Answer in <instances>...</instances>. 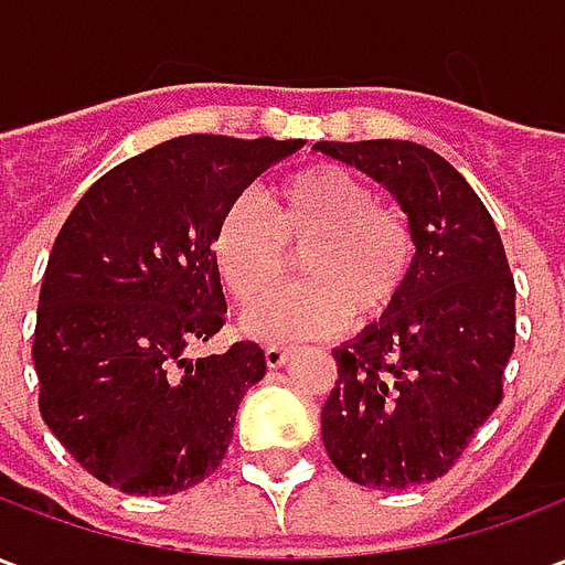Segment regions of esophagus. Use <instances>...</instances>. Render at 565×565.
I'll list each match as a JSON object with an SVG mask.
<instances>
[{"label":"esophagus","mask_w":565,"mask_h":565,"mask_svg":"<svg viewBox=\"0 0 565 565\" xmlns=\"http://www.w3.org/2000/svg\"><path fill=\"white\" fill-rule=\"evenodd\" d=\"M294 356V351H287V348H278V344H269L266 348V366L269 369H281L287 360Z\"/></svg>","instance_id":"esophagus-1"}]
</instances>
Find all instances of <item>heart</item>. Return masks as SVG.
<instances>
[{"instance_id":"b5f03b06","label":"heart","mask_w":565,"mask_h":565,"mask_svg":"<svg viewBox=\"0 0 565 565\" xmlns=\"http://www.w3.org/2000/svg\"><path fill=\"white\" fill-rule=\"evenodd\" d=\"M300 254L303 284L270 300ZM415 233L403 211L375 199L351 169L318 162L271 186L269 211L233 199L214 223L211 257L247 311L242 330L263 342H294L387 318L415 269Z\"/></svg>"}]
</instances>
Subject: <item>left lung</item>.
Masks as SVG:
<instances>
[{"label": "left lung", "instance_id": "obj_1", "mask_svg": "<svg viewBox=\"0 0 565 565\" xmlns=\"http://www.w3.org/2000/svg\"><path fill=\"white\" fill-rule=\"evenodd\" d=\"M393 193L415 233V269L387 318L332 356L320 415L335 469L372 490L441 478L502 403L514 351V278L497 223L454 166L415 141H318Z\"/></svg>", "mask_w": 565, "mask_h": 565}]
</instances>
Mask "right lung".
Instances as JSON below:
<instances>
[{"instance_id":"right-lung-1","label":"right lung","mask_w":565,"mask_h":565,"mask_svg":"<svg viewBox=\"0 0 565 565\" xmlns=\"http://www.w3.org/2000/svg\"><path fill=\"white\" fill-rule=\"evenodd\" d=\"M302 139L181 136L105 172L56 235L32 363L39 408L103 484L169 497L221 466L257 342L190 360L223 327L211 235L223 209Z\"/></svg>"}]
</instances>
